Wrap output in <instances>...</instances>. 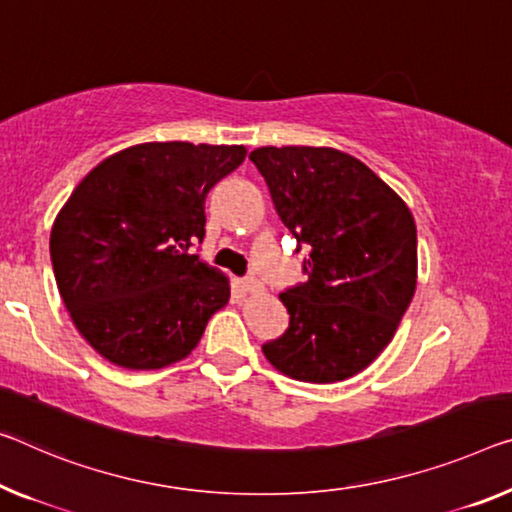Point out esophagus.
I'll list each match as a JSON object with an SVG mask.
<instances>
[{
	"instance_id": "34e87169",
	"label": "esophagus",
	"mask_w": 512,
	"mask_h": 512,
	"mask_svg": "<svg viewBox=\"0 0 512 512\" xmlns=\"http://www.w3.org/2000/svg\"><path fill=\"white\" fill-rule=\"evenodd\" d=\"M240 288L245 290V293L254 295V293H261V290H263V283L258 281V279H254V277H247V279H242V281H240Z\"/></svg>"
}]
</instances>
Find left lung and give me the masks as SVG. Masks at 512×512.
Returning <instances> with one entry per match:
<instances>
[{"mask_svg":"<svg viewBox=\"0 0 512 512\" xmlns=\"http://www.w3.org/2000/svg\"><path fill=\"white\" fill-rule=\"evenodd\" d=\"M309 279L279 300L286 334L263 345L279 373L341 382L391 343L416 290V224L407 203L364 162L325 146L251 151Z\"/></svg>","mask_w":512,"mask_h":512,"instance_id":"left-lung-1","label":"left lung"}]
</instances>
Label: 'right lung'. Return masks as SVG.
<instances>
[{"label":"right lung","instance_id":"1","mask_svg":"<svg viewBox=\"0 0 512 512\" xmlns=\"http://www.w3.org/2000/svg\"><path fill=\"white\" fill-rule=\"evenodd\" d=\"M245 155L148 141L109 155L68 196L50 233L54 279L100 357L130 371L176 364L229 304V277L190 247L206 235L210 187Z\"/></svg>","mask_w":512,"mask_h":512}]
</instances>
